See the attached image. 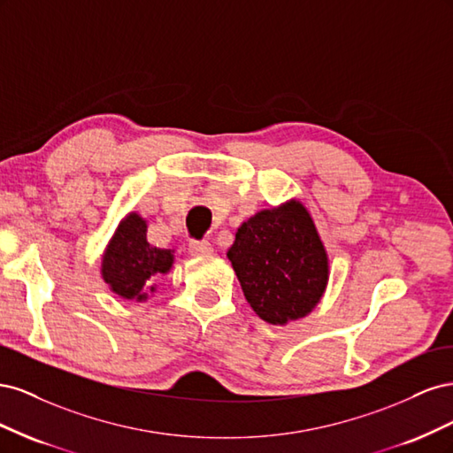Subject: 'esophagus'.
<instances>
[{
    "mask_svg": "<svg viewBox=\"0 0 453 453\" xmlns=\"http://www.w3.org/2000/svg\"><path fill=\"white\" fill-rule=\"evenodd\" d=\"M188 251L193 255H210L213 251V248L208 240H190Z\"/></svg>",
    "mask_w": 453,
    "mask_h": 453,
    "instance_id": "esophagus-1",
    "label": "esophagus"
}]
</instances>
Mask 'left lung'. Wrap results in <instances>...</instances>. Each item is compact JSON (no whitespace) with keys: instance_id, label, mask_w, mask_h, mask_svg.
<instances>
[{"instance_id":"1","label":"left lung","mask_w":453,"mask_h":453,"mask_svg":"<svg viewBox=\"0 0 453 453\" xmlns=\"http://www.w3.org/2000/svg\"><path fill=\"white\" fill-rule=\"evenodd\" d=\"M226 257L253 311L272 325L304 318L326 287V251L296 200L245 221Z\"/></svg>"}]
</instances>
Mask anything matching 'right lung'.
<instances>
[{
	"label": "right lung",
	"mask_w": 453,
	"mask_h": 453,
	"mask_svg": "<svg viewBox=\"0 0 453 453\" xmlns=\"http://www.w3.org/2000/svg\"><path fill=\"white\" fill-rule=\"evenodd\" d=\"M172 263V251L153 248L147 242L145 221L138 213H130L107 245L102 276L115 295L143 300L150 283L166 273Z\"/></svg>",
	"instance_id": "1"
}]
</instances>
